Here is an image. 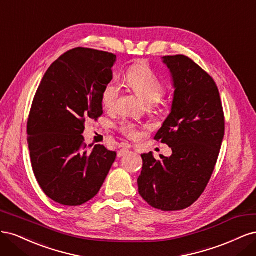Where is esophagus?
Masks as SVG:
<instances>
[{"label":"esophagus","instance_id":"1","mask_svg":"<svg viewBox=\"0 0 256 256\" xmlns=\"http://www.w3.org/2000/svg\"><path fill=\"white\" fill-rule=\"evenodd\" d=\"M129 150H130V147H129V146L124 147V148H122L120 150H118V158H120V157H122V156H125V154H126L127 152H129Z\"/></svg>","mask_w":256,"mask_h":256}]
</instances>
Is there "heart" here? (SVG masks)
Wrapping results in <instances>:
<instances>
[{"label": "heart", "mask_w": 256, "mask_h": 256, "mask_svg": "<svg viewBox=\"0 0 256 256\" xmlns=\"http://www.w3.org/2000/svg\"><path fill=\"white\" fill-rule=\"evenodd\" d=\"M126 78L130 88L134 90L136 94L148 104H156L164 92V83L146 63H138L130 67ZM120 92V88L118 83L111 82L106 85L102 96V106L106 109H114ZM120 130L124 134L129 138H134L136 136L134 125L129 122H122Z\"/></svg>", "instance_id": "heart-1"}]
</instances>
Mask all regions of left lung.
<instances>
[{"instance_id":"8db88e82","label":"left lung","mask_w":256,"mask_h":256,"mask_svg":"<svg viewBox=\"0 0 256 256\" xmlns=\"http://www.w3.org/2000/svg\"><path fill=\"white\" fill-rule=\"evenodd\" d=\"M171 74V110L154 140L172 148V156L143 154L138 193L164 212L191 206L204 192L219 156L224 115L212 78L184 56L161 58Z\"/></svg>"}]
</instances>
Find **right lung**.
Listing matches in <instances>:
<instances>
[{"label":"right lung","mask_w":256,"mask_h":256,"mask_svg":"<svg viewBox=\"0 0 256 256\" xmlns=\"http://www.w3.org/2000/svg\"><path fill=\"white\" fill-rule=\"evenodd\" d=\"M116 56L86 48L64 53L38 86L28 120L33 172L44 194L66 206L99 192L116 152L83 146L84 122L102 114V90L113 78Z\"/></svg>","instance_id":"1"}]
</instances>
